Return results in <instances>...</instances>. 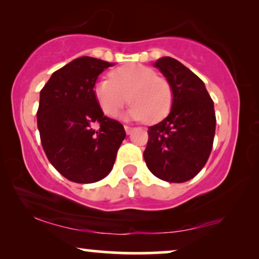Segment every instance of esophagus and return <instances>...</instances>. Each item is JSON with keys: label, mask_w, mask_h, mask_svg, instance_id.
<instances>
[{"label": "esophagus", "mask_w": 259, "mask_h": 259, "mask_svg": "<svg viewBox=\"0 0 259 259\" xmlns=\"http://www.w3.org/2000/svg\"><path fill=\"white\" fill-rule=\"evenodd\" d=\"M132 130H133V127H131V126H125V131H126V133H127V134H131V132H132Z\"/></svg>", "instance_id": "34e87169"}]
</instances>
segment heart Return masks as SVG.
I'll use <instances>...</instances> for the list:
<instances>
[{"label":"heart","instance_id":"b5f03b06","mask_svg":"<svg viewBox=\"0 0 259 259\" xmlns=\"http://www.w3.org/2000/svg\"><path fill=\"white\" fill-rule=\"evenodd\" d=\"M93 94L101 111L115 116L127 101L132 102L126 119L155 123L166 118L173 104V91L165 77L141 63H127L113 69L109 79L102 77L94 83Z\"/></svg>","mask_w":259,"mask_h":259}]
</instances>
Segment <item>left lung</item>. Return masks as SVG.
Segmentation results:
<instances>
[{
  "instance_id": "8db88e82",
  "label": "left lung",
  "mask_w": 259,
  "mask_h": 259,
  "mask_svg": "<svg viewBox=\"0 0 259 259\" xmlns=\"http://www.w3.org/2000/svg\"><path fill=\"white\" fill-rule=\"evenodd\" d=\"M171 84L169 114L148 127L144 159L159 179L184 183L197 176L210 157L215 132L213 101L203 81L178 60L164 56L154 62Z\"/></svg>"
}]
</instances>
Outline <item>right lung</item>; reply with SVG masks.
<instances>
[{"mask_svg":"<svg viewBox=\"0 0 259 259\" xmlns=\"http://www.w3.org/2000/svg\"><path fill=\"white\" fill-rule=\"evenodd\" d=\"M112 66L81 56L53 73L40 92L36 115L42 147L51 164L70 182L104 179L126 137L121 123L104 115L93 94L98 76Z\"/></svg>","mask_w":259,"mask_h":259,"instance_id":"add662e5","label":"right lung"}]
</instances>
